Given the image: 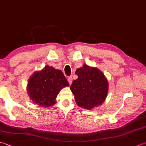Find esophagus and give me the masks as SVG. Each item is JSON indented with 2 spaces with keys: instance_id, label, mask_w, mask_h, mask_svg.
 Here are the masks:
<instances>
[{
  "instance_id": "esophagus-1",
  "label": "esophagus",
  "mask_w": 146,
  "mask_h": 146,
  "mask_svg": "<svg viewBox=\"0 0 146 146\" xmlns=\"http://www.w3.org/2000/svg\"><path fill=\"white\" fill-rule=\"evenodd\" d=\"M72 77L71 76H68V82H69V83H70V85H71V83H72Z\"/></svg>"
}]
</instances>
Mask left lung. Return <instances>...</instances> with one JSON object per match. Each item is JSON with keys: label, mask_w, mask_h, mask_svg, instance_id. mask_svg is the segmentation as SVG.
Instances as JSON below:
<instances>
[{"label": "left lung", "mask_w": 146, "mask_h": 146, "mask_svg": "<svg viewBox=\"0 0 146 146\" xmlns=\"http://www.w3.org/2000/svg\"><path fill=\"white\" fill-rule=\"evenodd\" d=\"M75 74L78 78L73 82L70 89L77 105L88 110L101 105L108 92V82L103 73L84 64L76 70Z\"/></svg>", "instance_id": "obj_1"}]
</instances>
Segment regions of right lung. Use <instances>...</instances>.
I'll list each match as a JSON object with an SVG mask.
<instances>
[{
    "label": "right lung",
    "instance_id": "1",
    "mask_svg": "<svg viewBox=\"0 0 146 146\" xmlns=\"http://www.w3.org/2000/svg\"><path fill=\"white\" fill-rule=\"evenodd\" d=\"M67 86H69V83L61 70L46 66L31 76L27 92L34 103L48 107L55 104L61 89Z\"/></svg>",
    "mask_w": 146,
    "mask_h": 146
}]
</instances>
